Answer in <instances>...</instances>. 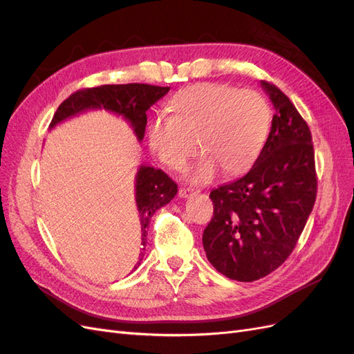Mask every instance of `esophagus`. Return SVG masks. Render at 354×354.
Listing matches in <instances>:
<instances>
[{"label": "esophagus", "mask_w": 354, "mask_h": 354, "mask_svg": "<svg viewBox=\"0 0 354 354\" xmlns=\"http://www.w3.org/2000/svg\"><path fill=\"white\" fill-rule=\"evenodd\" d=\"M195 189H190V187H180L178 190V196L180 198H189L190 195H194Z\"/></svg>", "instance_id": "34e87169"}]
</instances>
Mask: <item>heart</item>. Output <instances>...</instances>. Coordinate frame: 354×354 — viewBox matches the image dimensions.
I'll use <instances>...</instances> for the list:
<instances>
[{
  "label": "heart",
  "instance_id": "heart-1",
  "mask_svg": "<svg viewBox=\"0 0 354 354\" xmlns=\"http://www.w3.org/2000/svg\"><path fill=\"white\" fill-rule=\"evenodd\" d=\"M167 112L168 116H158L149 125V147L159 162L178 171L198 145L202 155L187 171L194 183H208L220 168L229 176L248 171L263 151L272 121L261 93L216 82L180 90Z\"/></svg>",
  "mask_w": 354,
  "mask_h": 354
}]
</instances>
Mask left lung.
<instances>
[{
	"instance_id": "obj_1",
	"label": "left lung",
	"mask_w": 354,
	"mask_h": 354,
	"mask_svg": "<svg viewBox=\"0 0 354 354\" xmlns=\"http://www.w3.org/2000/svg\"><path fill=\"white\" fill-rule=\"evenodd\" d=\"M276 113L252 168L214 189L203 230L207 259L229 279L252 282L282 266L304 230L317 192L312 133L292 102L261 81Z\"/></svg>"
}]
</instances>
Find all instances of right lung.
Returning a JSON list of instances; mask_svg holds the SVG:
<instances>
[{
  "label": "right lung",
  "mask_w": 354,
  "mask_h": 354,
  "mask_svg": "<svg viewBox=\"0 0 354 354\" xmlns=\"http://www.w3.org/2000/svg\"><path fill=\"white\" fill-rule=\"evenodd\" d=\"M169 91V87H158L149 84H112L100 85V87L84 88L75 91L63 102L55 116H53L50 128L68 120L71 116L82 113L90 109H104L121 115L130 122L137 136V140L142 142L147 124L146 112L159 99ZM177 195V185L171 180L162 169L142 165L136 176V202L142 224V245L143 251L138 257L137 269L140 266L145 248L146 234L151 217L160 207L167 205Z\"/></svg>",
  "instance_id": "1"
}]
</instances>
